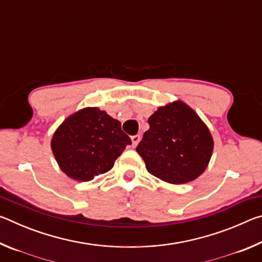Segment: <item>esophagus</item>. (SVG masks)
I'll return each mask as SVG.
<instances>
[{"label": "esophagus", "mask_w": 262, "mask_h": 262, "mask_svg": "<svg viewBox=\"0 0 262 262\" xmlns=\"http://www.w3.org/2000/svg\"><path fill=\"white\" fill-rule=\"evenodd\" d=\"M141 140V136L140 135H135V136H132V147L135 148L137 144H139V142Z\"/></svg>", "instance_id": "esophagus-1"}]
</instances>
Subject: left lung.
I'll return each instance as SVG.
<instances>
[{
  "label": "left lung",
  "mask_w": 262,
  "mask_h": 262,
  "mask_svg": "<svg viewBox=\"0 0 262 262\" xmlns=\"http://www.w3.org/2000/svg\"><path fill=\"white\" fill-rule=\"evenodd\" d=\"M136 151L143 158L149 173L172 185L187 184L199 178L210 162L214 139L198 113L184 103L174 100L148 119Z\"/></svg>",
  "instance_id": "1"
}]
</instances>
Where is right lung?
I'll return each mask as SVG.
<instances>
[{
  "label": "right lung",
  "instance_id": "obj_1",
  "mask_svg": "<svg viewBox=\"0 0 262 262\" xmlns=\"http://www.w3.org/2000/svg\"><path fill=\"white\" fill-rule=\"evenodd\" d=\"M130 143L120 121L98 107H84L56 128L51 149L66 176L76 181H90L108 172Z\"/></svg>",
  "mask_w": 262,
  "mask_h": 262
}]
</instances>
